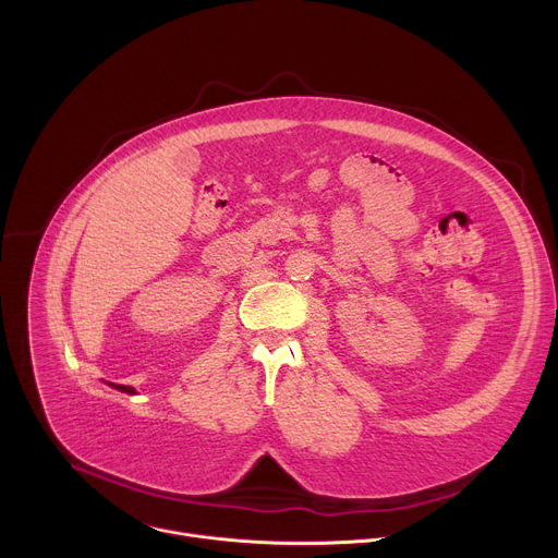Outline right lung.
Instances as JSON below:
<instances>
[{"instance_id":"obj_1","label":"right lung","mask_w":558,"mask_h":558,"mask_svg":"<svg viewBox=\"0 0 558 558\" xmlns=\"http://www.w3.org/2000/svg\"><path fill=\"white\" fill-rule=\"evenodd\" d=\"M110 386H114L117 390H121V392H128V395H132V392H134V388H132V386H123V384H110Z\"/></svg>"}]
</instances>
